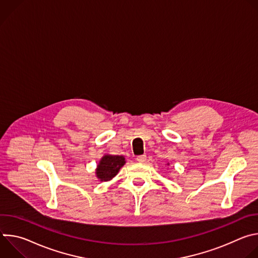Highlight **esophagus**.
Segmentation results:
<instances>
[{"mask_svg": "<svg viewBox=\"0 0 258 258\" xmlns=\"http://www.w3.org/2000/svg\"><path fill=\"white\" fill-rule=\"evenodd\" d=\"M136 160L139 162V163H144L146 161V155H140V156H137Z\"/></svg>", "mask_w": 258, "mask_h": 258, "instance_id": "obj_1", "label": "esophagus"}]
</instances>
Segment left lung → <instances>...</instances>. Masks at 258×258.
<instances>
[{
	"instance_id": "1",
	"label": "left lung",
	"mask_w": 258,
	"mask_h": 258,
	"mask_svg": "<svg viewBox=\"0 0 258 258\" xmlns=\"http://www.w3.org/2000/svg\"><path fill=\"white\" fill-rule=\"evenodd\" d=\"M166 165H169V163H168V162H167V163H166Z\"/></svg>"
}]
</instances>
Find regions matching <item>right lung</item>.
<instances>
[{"label":"right lung","instance_id":"right-lung-1","mask_svg":"<svg viewBox=\"0 0 258 258\" xmlns=\"http://www.w3.org/2000/svg\"><path fill=\"white\" fill-rule=\"evenodd\" d=\"M125 158L121 155H103L96 168L97 178H99L101 181L111 180L119 172L120 168L125 164Z\"/></svg>","mask_w":258,"mask_h":258}]
</instances>
